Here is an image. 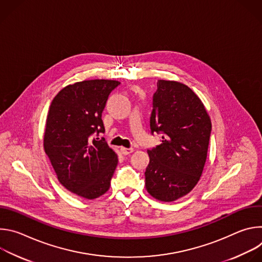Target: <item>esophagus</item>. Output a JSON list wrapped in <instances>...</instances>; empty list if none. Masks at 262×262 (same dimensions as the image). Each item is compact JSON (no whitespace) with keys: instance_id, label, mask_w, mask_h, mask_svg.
<instances>
[{"instance_id":"esophagus-1","label":"esophagus","mask_w":262,"mask_h":262,"mask_svg":"<svg viewBox=\"0 0 262 262\" xmlns=\"http://www.w3.org/2000/svg\"><path fill=\"white\" fill-rule=\"evenodd\" d=\"M120 151H121L122 155L127 156V155H129V154H132V152L134 151V149H133V148H124V147H121V148H120Z\"/></svg>"}]
</instances>
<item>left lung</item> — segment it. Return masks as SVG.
<instances>
[{
    "label": "left lung",
    "mask_w": 262,
    "mask_h": 262,
    "mask_svg": "<svg viewBox=\"0 0 262 262\" xmlns=\"http://www.w3.org/2000/svg\"><path fill=\"white\" fill-rule=\"evenodd\" d=\"M150 117L162 143L148 150L145 186L154 198L175 201L198 183L207 158L211 121L198 95L176 81H158Z\"/></svg>",
    "instance_id": "1"
}]
</instances>
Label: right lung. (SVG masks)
Listing matches in <instances>:
<instances>
[{"instance_id":"add662e5","label":"right lung","mask_w":262,"mask_h":262,"mask_svg":"<svg viewBox=\"0 0 262 262\" xmlns=\"http://www.w3.org/2000/svg\"><path fill=\"white\" fill-rule=\"evenodd\" d=\"M120 82L88 80L64 87L54 97L47 117L43 148L59 182L69 192L93 200L110 189L117 154L104 139L101 113Z\"/></svg>"}]
</instances>
